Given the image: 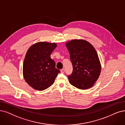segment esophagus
Here are the masks:
<instances>
[{
	"instance_id": "obj_1",
	"label": "esophagus",
	"mask_w": 125,
	"mask_h": 125,
	"mask_svg": "<svg viewBox=\"0 0 125 125\" xmlns=\"http://www.w3.org/2000/svg\"><path fill=\"white\" fill-rule=\"evenodd\" d=\"M61 72L62 73H64V69H62L61 70Z\"/></svg>"
}]
</instances>
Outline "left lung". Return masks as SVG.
Listing matches in <instances>:
<instances>
[{
	"mask_svg": "<svg viewBox=\"0 0 125 125\" xmlns=\"http://www.w3.org/2000/svg\"><path fill=\"white\" fill-rule=\"evenodd\" d=\"M66 46L73 65L72 73L68 76L70 83L82 90L91 88L101 71V62L95 49L83 39L72 40Z\"/></svg>",
	"mask_w": 125,
	"mask_h": 125,
	"instance_id": "obj_1",
	"label": "left lung"
}]
</instances>
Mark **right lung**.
<instances>
[{"label":"right lung","instance_id":"add662e5","mask_svg":"<svg viewBox=\"0 0 125 125\" xmlns=\"http://www.w3.org/2000/svg\"><path fill=\"white\" fill-rule=\"evenodd\" d=\"M57 47L55 42H38L29 48L23 64V75L33 89L42 91L50 87L60 72L50 55Z\"/></svg>","mask_w":125,"mask_h":125}]
</instances>
